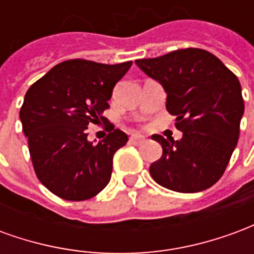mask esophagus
Masks as SVG:
<instances>
[{"label":"esophagus","mask_w":254,"mask_h":254,"mask_svg":"<svg viewBox=\"0 0 254 254\" xmlns=\"http://www.w3.org/2000/svg\"><path fill=\"white\" fill-rule=\"evenodd\" d=\"M129 141H130L132 144H134V145H138V144L145 143V137H144V136H141V134H132Z\"/></svg>","instance_id":"esophagus-1"}]
</instances>
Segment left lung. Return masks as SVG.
<instances>
[{"mask_svg":"<svg viewBox=\"0 0 254 254\" xmlns=\"http://www.w3.org/2000/svg\"><path fill=\"white\" fill-rule=\"evenodd\" d=\"M167 94L166 109L177 116L181 140L154 134L163 154L149 166L160 187L196 193L223 176L240 137L244 99L234 73L207 50L182 49L136 61Z\"/></svg>","mask_w":254,"mask_h":254,"instance_id":"8db88e82","label":"left lung"}]
</instances>
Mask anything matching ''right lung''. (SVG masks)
Returning a JSON list of instances; mask_svg holds the SVG:
<instances>
[{
	"label": "right lung",
	"instance_id": "obj_1",
	"mask_svg": "<svg viewBox=\"0 0 254 254\" xmlns=\"http://www.w3.org/2000/svg\"><path fill=\"white\" fill-rule=\"evenodd\" d=\"M132 61L106 65L87 60L58 64L27 91L20 109L23 132L42 185L69 201L96 196L109 184L113 156L127 143V134L111 127L107 137L88 140L109 107L113 88Z\"/></svg>",
	"mask_w": 254,
	"mask_h": 254
}]
</instances>
